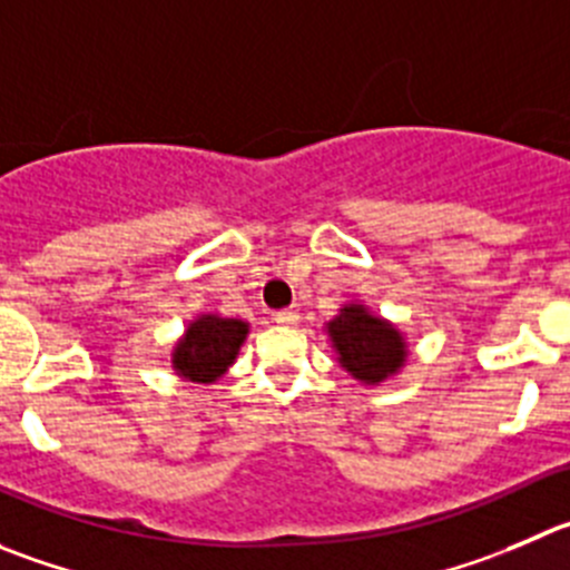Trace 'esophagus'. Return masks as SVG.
<instances>
[{
    "label": "esophagus",
    "mask_w": 570,
    "mask_h": 570,
    "mask_svg": "<svg viewBox=\"0 0 570 570\" xmlns=\"http://www.w3.org/2000/svg\"><path fill=\"white\" fill-rule=\"evenodd\" d=\"M274 322L285 324V327H294V324H299V313L291 311V307H288V311H276Z\"/></svg>",
    "instance_id": "obj_1"
}]
</instances>
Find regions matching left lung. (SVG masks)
<instances>
[{
    "mask_svg": "<svg viewBox=\"0 0 570 570\" xmlns=\"http://www.w3.org/2000/svg\"><path fill=\"white\" fill-rule=\"evenodd\" d=\"M327 335L338 352L341 366L366 386H377L397 375L409 357L403 333L355 302L341 307L338 316L327 322Z\"/></svg>",
    "mask_w": 570,
    "mask_h": 570,
    "instance_id": "1",
    "label": "left lung"
}]
</instances>
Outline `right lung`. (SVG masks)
<instances>
[{
  "mask_svg": "<svg viewBox=\"0 0 570 570\" xmlns=\"http://www.w3.org/2000/svg\"><path fill=\"white\" fill-rule=\"evenodd\" d=\"M246 335L248 324L240 318H220L215 313H204L178 338L176 350H173V370L184 381L215 383L235 363Z\"/></svg>",
  "mask_w": 570,
  "mask_h": 570,
  "instance_id": "add662e5",
  "label": "right lung"
}]
</instances>
